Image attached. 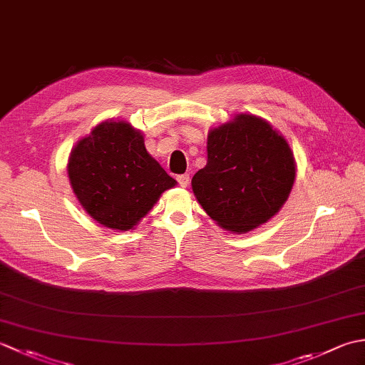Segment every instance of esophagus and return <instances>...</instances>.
Instances as JSON below:
<instances>
[{
  "label": "esophagus",
  "instance_id": "obj_1",
  "mask_svg": "<svg viewBox=\"0 0 365 365\" xmlns=\"http://www.w3.org/2000/svg\"><path fill=\"white\" fill-rule=\"evenodd\" d=\"M177 182H178V185H180V187L187 188V187H188V183H190V175H188V174L177 175Z\"/></svg>",
  "mask_w": 365,
  "mask_h": 365
}]
</instances>
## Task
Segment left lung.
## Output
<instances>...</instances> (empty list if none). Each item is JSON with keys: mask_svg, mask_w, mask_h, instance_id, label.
Here are the masks:
<instances>
[{"mask_svg": "<svg viewBox=\"0 0 365 365\" xmlns=\"http://www.w3.org/2000/svg\"><path fill=\"white\" fill-rule=\"evenodd\" d=\"M207 165L191 180L207 215L230 232H250L281 210L293 187L289 143L267 120L237 114L207 138Z\"/></svg>", "mask_w": 365, "mask_h": 365, "instance_id": "8db88e82", "label": "left lung"}]
</instances>
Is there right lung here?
<instances>
[{"instance_id":"right-lung-1","label":"right lung","mask_w":365,"mask_h":365,"mask_svg":"<svg viewBox=\"0 0 365 365\" xmlns=\"http://www.w3.org/2000/svg\"><path fill=\"white\" fill-rule=\"evenodd\" d=\"M68 180L84 210L113 230H130L175 180L150 157L141 131L105 120L73 147Z\"/></svg>"}]
</instances>
